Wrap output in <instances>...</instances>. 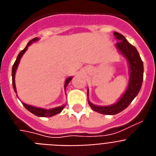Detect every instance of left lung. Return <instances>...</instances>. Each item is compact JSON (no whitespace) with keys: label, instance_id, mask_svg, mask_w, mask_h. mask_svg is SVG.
<instances>
[{"label":"left lung","instance_id":"obj_1","mask_svg":"<svg viewBox=\"0 0 156 156\" xmlns=\"http://www.w3.org/2000/svg\"><path fill=\"white\" fill-rule=\"evenodd\" d=\"M117 43L116 48L119 53L126 58L129 64V81L126 90L114 104L110 105H97L89 101V89L87 90L88 103L93 110L105 115H115L129 106L140 90L144 78V64L140 54L134 46L127 41L125 37L118 32H113Z\"/></svg>","mask_w":156,"mask_h":156}]
</instances>
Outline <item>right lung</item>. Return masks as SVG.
Masks as SVG:
<instances>
[{
    "mask_svg": "<svg viewBox=\"0 0 156 156\" xmlns=\"http://www.w3.org/2000/svg\"><path fill=\"white\" fill-rule=\"evenodd\" d=\"M39 40V38H35L33 40H30L28 42V44H27L26 46V48L21 51L20 52L19 55H18L17 58H16V60L14 62L13 66H12V86H13V89H14V91L15 93L17 94L16 92V82H15V75H16V70H17V67H18V65H19L20 62V58H22V56L25 51L27 50V48L31 45L32 43H35V42L38 41ZM73 78V77H69L66 79L65 81V84H64V90L66 91V88L67 85L69 84V82L71 81V79ZM22 104L23 105V106L27 108V110L31 112V113H33L34 115H36L37 116H40V117H51V116H53L55 115H57L58 113L62 112V109L64 108V107L66 106V105H62L61 106H58V107H55V108H49V109H47V108H39V107H36V106H33V105H27L25 104L24 102H22Z\"/></svg>",
    "mask_w": 156,
    "mask_h": 156,
    "instance_id": "right-lung-1",
    "label": "right lung"
}]
</instances>
